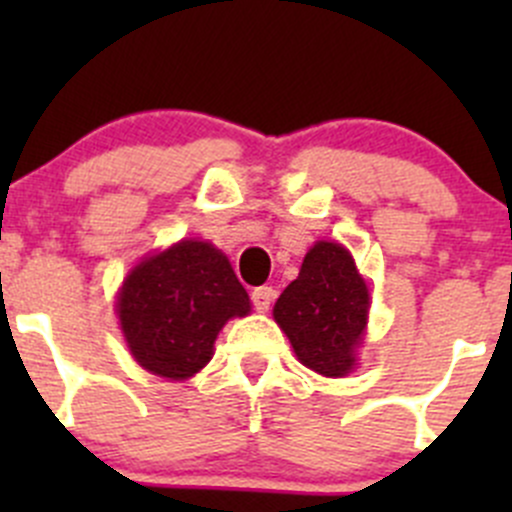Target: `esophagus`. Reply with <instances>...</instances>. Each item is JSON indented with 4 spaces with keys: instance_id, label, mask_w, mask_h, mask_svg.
Returning a JSON list of instances; mask_svg holds the SVG:
<instances>
[{
    "instance_id": "34e87169",
    "label": "esophagus",
    "mask_w": 512,
    "mask_h": 512,
    "mask_svg": "<svg viewBox=\"0 0 512 512\" xmlns=\"http://www.w3.org/2000/svg\"><path fill=\"white\" fill-rule=\"evenodd\" d=\"M275 299V289L272 287H255L252 289V304H255L257 312H267Z\"/></svg>"
}]
</instances>
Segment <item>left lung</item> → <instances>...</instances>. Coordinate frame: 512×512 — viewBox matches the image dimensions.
Segmentation results:
<instances>
[{"instance_id": "left-lung-1", "label": "left lung", "mask_w": 512, "mask_h": 512, "mask_svg": "<svg viewBox=\"0 0 512 512\" xmlns=\"http://www.w3.org/2000/svg\"><path fill=\"white\" fill-rule=\"evenodd\" d=\"M369 287L339 242L319 240L302 270L275 302V322L294 354L322 376H347L356 366L369 319Z\"/></svg>"}]
</instances>
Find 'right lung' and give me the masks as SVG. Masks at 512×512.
<instances>
[{"mask_svg":"<svg viewBox=\"0 0 512 512\" xmlns=\"http://www.w3.org/2000/svg\"><path fill=\"white\" fill-rule=\"evenodd\" d=\"M116 312L133 359L183 381L213 359L227 319L250 314V297L218 247L180 240L128 272Z\"/></svg>","mask_w":512,"mask_h":512,"instance_id":"1","label":"right lung"}]
</instances>
